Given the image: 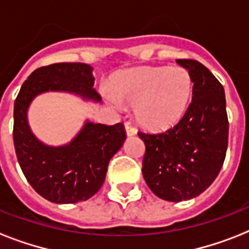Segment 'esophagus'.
<instances>
[{
	"mask_svg": "<svg viewBox=\"0 0 249 249\" xmlns=\"http://www.w3.org/2000/svg\"><path fill=\"white\" fill-rule=\"evenodd\" d=\"M125 132H126V136L128 137H133L137 134V130L129 123H125Z\"/></svg>",
	"mask_w": 249,
	"mask_h": 249,
	"instance_id": "esophagus-1",
	"label": "esophagus"
}]
</instances>
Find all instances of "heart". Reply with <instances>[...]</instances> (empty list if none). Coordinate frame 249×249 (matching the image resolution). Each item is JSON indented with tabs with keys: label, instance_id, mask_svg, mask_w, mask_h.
I'll list each match as a JSON object with an SVG mask.
<instances>
[{
	"label": "heart",
	"instance_id": "heart-1",
	"mask_svg": "<svg viewBox=\"0 0 249 249\" xmlns=\"http://www.w3.org/2000/svg\"><path fill=\"white\" fill-rule=\"evenodd\" d=\"M194 80L182 67H136L115 76L111 89L103 90L113 108L134 106L138 124L152 132L173 128L187 112Z\"/></svg>",
	"mask_w": 249,
	"mask_h": 249
}]
</instances>
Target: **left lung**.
<instances>
[{"label":"left lung","instance_id":"obj_1","mask_svg":"<svg viewBox=\"0 0 249 249\" xmlns=\"http://www.w3.org/2000/svg\"><path fill=\"white\" fill-rule=\"evenodd\" d=\"M194 80L193 102L174 128L138 133L144 142L142 174L156 196L190 200L212 185L228 150L229 121L224 86L197 60L177 59Z\"/></svg>","mask_w":249,"mask_h":249}]
</instances>
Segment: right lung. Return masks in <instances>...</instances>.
Returning <instances> with one entry per match:
<instances>
[{"label":"right lung","mask_w":249,"mask_h":249,"mask_svg":"<svg viewBox=\"0 0 249 249\" xmlns=\"http://www.w3.org/2000/svg\"><path fill=\"white\" fill-rule=\"evenodd\" d=\"M93 68L85 63H55L37 68L21 85L14 103V146L27 181L56 204L85 201L105 182L109 160L125 142L123 124H95L89 119L70 142L59 146L38 140L29 126L28 109L44 93H68L101 103Z\"/></svg>","instance_id":"right-lung-1"}]
</instances>
